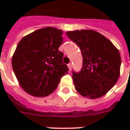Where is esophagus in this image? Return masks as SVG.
<instances>
[{
    "label": "esophagus",
    "instance_id": "1",
    "mask_svg": "<svg viewBox=\"0 0 130 130\" xmlns=\"http://www.w3.org/2000/svg\"><path fill=\"white\" fill-rule=\"evenodd\" d=\"M72 63H69V64H68V68H69V71L72 70Z\"/></svg>",
    "mask_w": 130,
    "mask_h": 130
}]
</instances>
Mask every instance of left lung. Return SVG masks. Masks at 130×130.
<instances>
[{
	"mask_svg": "<svg viewBox=\"0 0 130 130\" xmlns=\"http://www.w3.org/2000/svg\"><path fill=\"white\" fill-rule=\"evenodd\" d=\"M66 33L79 47L83 57L82 70L79 73L73 72L76 90L90 99L102 97L119 77L122 61L119 50L105 36L92 29Z\"/></svg>",
	"mask_w": 130,
	"mask_h": 130,
	"instance_id": "1",
	"label": "left lung"
}]
</instances>
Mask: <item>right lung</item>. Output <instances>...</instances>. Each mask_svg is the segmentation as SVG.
<instances>
[{
  "mask_svg": "<svg viewBox=\"0 0 130 130\" xmlns=\"http://www.w3.org/2000/svg\"><path fill=\"white\" fill-rule=\"evenodd\" d=\"M63 31L47 27L24 36L13 53L11 64L21 87L35 97H45L58 87L68 73L58 51L63 43Z\"/></svg>",
  "mask_w": 130,
  "mask_h": 130,
  "instance_id": "add662e5",
  "label": "right lung"
}]
</instances>
